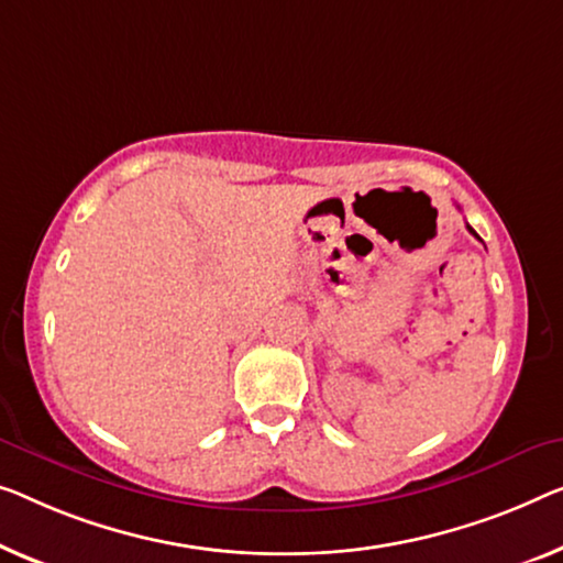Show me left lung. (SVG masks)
Segmentation results:
<instances>
[{
    "instance_id": "1",
    "label": "left lung",
    "mask_w": 563,
    "mask_h": 563,
    "mask_svg": "<svg viewBox=\"0 0 563 563\" xmlns=\"http://www.w3.org/2000/svg\"><path fill=\"white\" fill-rule=\"evenodd\" d=\"M467 230H470V232H473V234H475V238H477V232H475L473 228H470V224H467Z\"/></svg>"
}]
</instances>
